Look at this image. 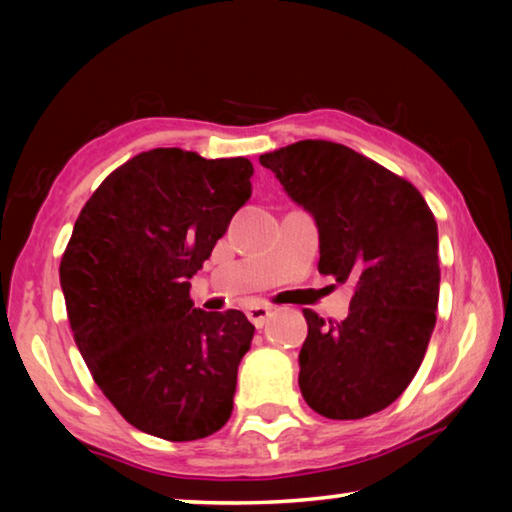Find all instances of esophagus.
Here are the masks:
<instances>
[{
  "mask_svg": "<svg viewBox=\"0 0 512 512\" xmlns=\"http://www.w3.org/2000/svg\"><path fill=\"white\" fill-rule=\"evenodd\" d=\"M246 316H248V320H250V323H253L255 327H264V325L268 323V318L273 316V307H268V305H253V307L246 309Z\"/></svg>",
  "mask_w": 512,
  "mask_h": 512,
  "instance_id": "esophagus-1",
  "label": "esophagus"
}]
</instances>
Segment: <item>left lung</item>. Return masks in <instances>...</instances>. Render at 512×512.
I'll return each instance as SVG.
<instances>
[{"label": "left lung", "instance_id": "1", "mask_svg": "<svg viewBox=\"0 0 512 512\" xmlns=\"http://www.w3.org/2000/svg\"><path fill=\"white\" fill-rule=\"evenodd\" d=\"M316 216L318 271L352 282L350 314L325 323L302 309L300 393L329 420L386 409L418 372L436 325L438 225L409 180L343 144L302 140L259 155Z\"/></svg>", "mask_w": 512, "mask_h": 512}]
</instances>
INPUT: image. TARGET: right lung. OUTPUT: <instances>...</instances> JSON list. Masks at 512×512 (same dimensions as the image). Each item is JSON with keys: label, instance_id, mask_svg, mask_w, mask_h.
<instances>
[{"label": "right lung", "instance_id": "obj_1", "mask_svg": "<svg viewBox=\"0 0 512 512\" xmlns=\"http://www.w3.org/2000/svg\"><path fill=\"white\" fill-rule=\"evenodd\" d=\"M246 158L153 149L97 187L60 259L74 341L121 418L171 443L228 422L255 325L237 309H194L201 271L250 198Z\"/></svg>", "mask_w": 512, "mask_h": 512}]
</instances>
